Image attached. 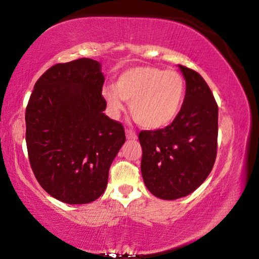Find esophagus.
<instances>
[{"label":"esophagus","mask_w":259,"mask_h":259,"mask_svg":"<svg viewBox=\"0 0 259 259\" xmlns=\"http://www.w3.org/2000/svg\"><path fill=\"white\" fill-rule=\"evenodd\" d=\"M125 135H126V138L128 139H137V134L135 133V131L130 130V129H126L125 130Z\"/></svg>","instance_id":"esophagus-1"}]
</instances>
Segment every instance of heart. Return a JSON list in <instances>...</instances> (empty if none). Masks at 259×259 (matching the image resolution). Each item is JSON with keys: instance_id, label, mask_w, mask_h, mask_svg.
Here are the masks:
<instances>
[{"instance_id": "b5f03b06", "label": "heart", "mask_w": 259, "mask_h": 259, "mask_svg": "<svg viewBox=\"0 0 259 259\" xmlns=\"http://www.w3.org/2000/svg\"><path fill=\"white\" fill-rule=\"evenodd\" d=\"M185 80L174 69L138 66L122 72L103 96L114 113L123 109L122 99L131 102L134 120L148 130L169 125L176 119L185 97Z\"/></svg>"}]
</instances>
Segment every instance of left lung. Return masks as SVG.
<instances>
[{"mask_svg":"<svg viewBox=\"0 0 259 259\" xmlns=\"http://www.w3.org/2000/svg\"><path fill=\"white\" fill-rule=\"evenodd\" d=\"M186 80L183 106L171 124L139 133L142 175L153 195L163 200L194 192L212 170L217 156L218 106L198 72L179 65Z\"/></svg>","mask_w":259,"mask_h":259,"instance_id":"obj_1","label":"left lung"}]
</instances>
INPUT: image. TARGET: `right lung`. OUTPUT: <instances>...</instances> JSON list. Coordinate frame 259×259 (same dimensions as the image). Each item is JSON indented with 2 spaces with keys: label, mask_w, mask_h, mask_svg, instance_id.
<instances>
[{
  "label": "right lung",
  "mask_w": 259,
  "mask_h": 259,
  "mask_svg": "<svg viewBox=\"0 0 259 259\" xmlns=\"http://www.w3.org/2000/svg\"><path fill=\"white\" fill-rule=\"evenodd\" d=\"M100 64L90 58L56 64L34 85L26 107V145L35 178L61 202H93L107 186L125 142L121 122L103 111Z\"/></svg>",
  "instance_id": "right-lung-1"
}]
</instances>
